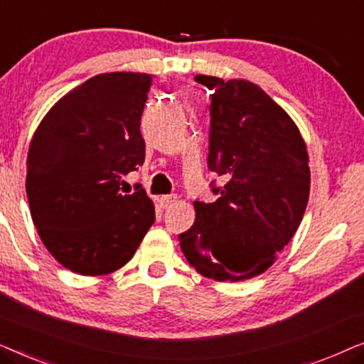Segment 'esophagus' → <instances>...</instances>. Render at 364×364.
I'll return each instance as SVG.
<instances>
[{
  "instance_id": "34e87169",
  "label": "esophagus",
  "mask_w": 364,
  "mask_h": 364,
  "mask_svg": "<svg viewBox=\"0 0 364 364\" xmlns=\"http://www.w3.org/2000/svg\"><path fill=\"white\" fill-rule=\"evenodd\" d=\"M177 200V196H162L161 198H159V203H161L162 208H167L173 205V202Z\"/></svg>"
}]
</instances>
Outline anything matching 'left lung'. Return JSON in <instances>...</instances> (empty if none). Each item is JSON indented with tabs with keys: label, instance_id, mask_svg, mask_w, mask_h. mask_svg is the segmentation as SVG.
Returning <instances> with one entry per match:
<instances>
[{
	"label": "left lung",
	"instance_id": "1",
	"mask_svg": "<svg viewBox=\"0 0 364 364\" xmlns=\"http://www.w3.org/2000/svg\"><path fill=\"white\" fill-rule=\"evenodd\" d=\"M212 91L207 166L215 202H193L178 235L191 267L217 282L257 277L300 227L310 196L308 152L291 117L257 84L197 74Z\"/></svg>",
	"mask_w": 364,
	"mask_h": 364
}]
</instances>
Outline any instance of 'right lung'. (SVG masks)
<instances>
[{
    "mask_svg": "<svg viewBox=\"0 0 364 364\" xmlns=\"http://www.w3.org/2000/svg\"><path fill=\"white\" fill-rule=\"evenodd\" d=\"M151 74L107 73L54 104L28 152L26 193L49 253L79 275L126 265L156 220L146 191L122 196V177L146 159L141 116Z\"/></svg>",
    "mask_w": 364,
    "mask_h": 364,
    "instance_id": "obj_1",
    "label": "right lung"
}]
</instances>
